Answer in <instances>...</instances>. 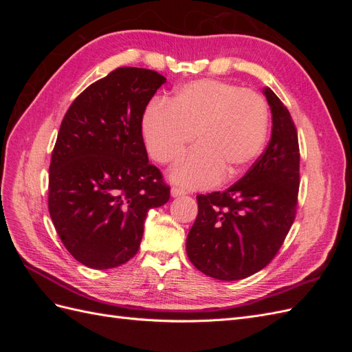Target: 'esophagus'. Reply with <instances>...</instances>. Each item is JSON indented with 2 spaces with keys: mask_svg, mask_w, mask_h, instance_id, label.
<instances>
[{
  "mask_svg": "<svg viewBox=\"0 0 352 352\" xmlns=\"http://www.w3.org/2000/svg\"><path fill=\"white\" fill-rule=\"evenodd\" d=\"M170 195H172L173 198L184 197L185 195V190L184 189H179V188H172V189H170Z\"/></svg>",
  "mask_w": 352,
  "mask_h": 352,
  "instance_id": "esophagus-1",
  "label": "esophagus"
}]
</instances>
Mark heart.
Returning <instances> with one entry per match:
<instances>
[{
    "instance_id": "obj_1",
    "label": "heart",
    "mask_w": 352,
    "mask_h": 352,
    "mask_svg": "<svg viewBox=\"0 0 352 352\" xmlns=\"http://www.w3.org/2000/svg\"><path fill=\"white\" fill-rule=\"evenodd\" d=\"M269 109L261 95L214 79L185 83L172 98L154 101L142 116L148 153L162 164L198 144L170 172L184 188H207L247 168L265 142Z\"/></svg>"
}]
</instances>
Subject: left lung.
Returning <instances> with one entry per match:
<instances>
[{"instance_id": "obj_1", "label": "left lung", "mask_w": 352, "mask_h": 352, "mask_svg": "<svg viewBox=\"0 0 352 352\" xmlns=\"http://www.w3.org/2000/svg\"><path fill=\"white\" fill-rule=\"evenodd\" d=\"M272 138L261 157L225 192L198 195V216L186 238L195 267L219 280L260 272L282 247L296 211L300 148L292 117L270 88Z\"/></svg>"}]
</instances>
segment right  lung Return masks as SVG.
<instances>
[{
    "instance_id": "right-lung-1",
    "label": "right lung",
    "mask_w": 352,
    "mask_h": 352,
    "mask_svg": "<svg viewBox=\"0 0 352 352\" xmlns=\"http://www.w3.org/2000/svg\"><path fill=\"white\" fill-rule=\"evenodd\" d=\"M162 74L119 67L73 101L50 164L48 210L63 245L91 269H114L140 250L148 211L170 189L148 162L142 116Z\"/></svg>"
}]
</instances>
